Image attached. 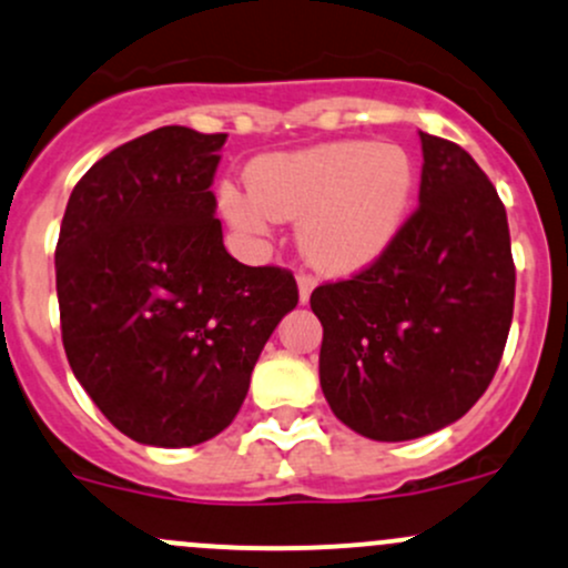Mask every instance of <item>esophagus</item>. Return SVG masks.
Wrapping results in <instances>:
<instances>
[{"label":"esophagus","mask_w":568,"mask_h":568,"mask_svg":"<svg viewBox=\"0 0 568 568\" xmlns=\"http://www.w3.org/2000/svg\"><path fill=\"white\" fill-rule=\"evenodd\" d=\"M296 283H298V298H302V304H307L310 294H313V288H315V277L307 272H298Z\"/></svg>","instance_id":"1"}]
</instances>
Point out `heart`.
I'll list each match as a JSON object with an SVG mask.
<instances>
[{"label": "heart", "instance_id": "heart-1", "mask_svg": "<svg viewBox=\"0 0 568 568\" xmlns=\"http://www.w3.org/2000/svg\"><path fill=\"white\" fill-rule=\"evenodd\" d=\"M251 193L226 183L221 207L247 240L277 221H298V247L315 270L353 274L390 247L415 193V164L398 145L326 142L264 155L247 172Z\"/></svg>", "mask_w": 568, "mask_h": 568}]
</instances>
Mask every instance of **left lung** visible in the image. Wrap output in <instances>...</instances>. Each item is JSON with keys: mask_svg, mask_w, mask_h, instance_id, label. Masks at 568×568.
<instances>
[{"mask_svg": "<svg viewBox=\"0 0 568 568\" xmlns=\"http://www.w3.org/2000/svg\"><path fill=\"white\" fill-rule=\"evenodd\" d=\"M420 204L353 277L317 285L321 388L332 413L377 442L464 417L494 379L515 307L507 210L464 148L423 134Z\"/></svg>", "mask_w": 568, "mask_h": 568, "instance_id": "1", "label": "left lung"}]
</instances>
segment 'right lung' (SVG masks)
<instances>
[{"instance_id": "right-lung-1", "label": "right lung", "mask_w": 568, "mask_h": 568, "mask_svg": "<svg viewBox=\"0 0 568 568\" xmlns=\"http://www.w3.org/2000/svg\"><path fill=\"white\" fill-rule=\"evenodd\" d=\"M226 134L161 126L74 185L55 245L67 358L121 434L155 447L213 439L240 413L294 274L223 247L213 185Z\"/></svg>"}]
</instances>
